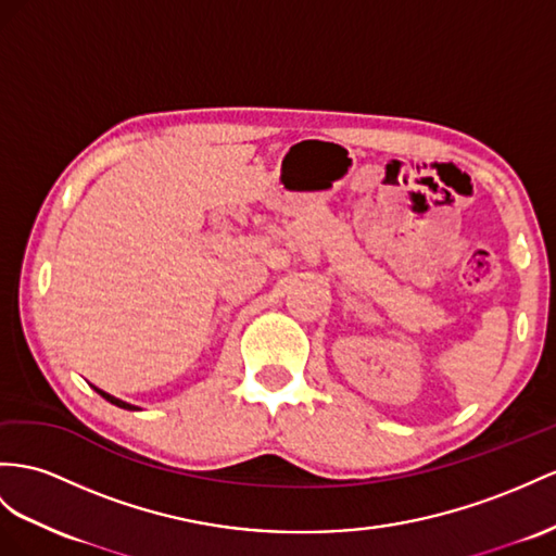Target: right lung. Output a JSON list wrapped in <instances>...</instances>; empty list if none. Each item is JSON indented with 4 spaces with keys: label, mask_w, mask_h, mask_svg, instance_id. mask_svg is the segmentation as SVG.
Masks as SVG:
<instances>
[{
    "label": "right lung",
    "mask_w": 556,
    "mask_h": 556,
    "mask_svg": "<svg viewBox=\"0 0 556 556\" xmlns=\"http://www.w3.org/2000/svg\"><path fill=\"white\" fill-rule=\"evenodd\" d=\"M93 390L103 396V400H108L110 404H115V406H119V408H126V410H140L138 406H134V404H129V402H122V400H117V396H112V394H108V392H103V390H98L96 386H93Z\"/></svg>",
    "instance_id": "add662e5"
}]
</instances>
